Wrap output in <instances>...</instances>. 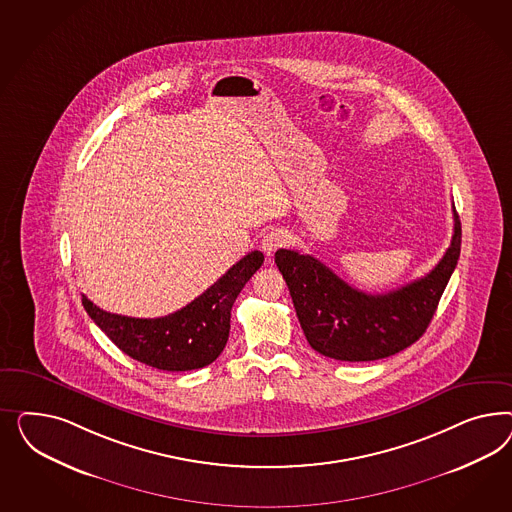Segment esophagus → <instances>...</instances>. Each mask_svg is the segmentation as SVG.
Here are the masks:
<instances>
[{
  "label": "esophagus",
  "mask_w": 512,
  "mask_h": 512,
  "mask_svg": "<svg viewBox=\"0 0 512 512\" xmlns=\"http://www.w3.org/2000/svg\"><path fill=\"white\" fill-rule=\"evenodd\" d=\"M285 242H287V233H285V231H281V229H270L268 233L264 234L263 240H261V248H263L264 253L270 257V255H274L276 249L285 246Z\"/></svg>",
  "instance_id": "34e87169"
}]
</instances>
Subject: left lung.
<instances>
[{
	"mask_svg": "<svg viewBox=\"0 0 512 512\" xmlns=\"http://www.w3.org/2000/svg\"><path fill=\"white\" fill-rule=\"evenodd\" d=\"M460 246L462 225L454 210V234L443 259L424 278L385 295L358 291L326 264L295 249H278L276 264L311 347L328 358L370 362L400 353L426 332Z\"/></svg>",
	"mask_w": 512,
	"mask_h": 512,
	"instance_id": "left-lung-1",
	"label": "left lung"
}]
</instances>
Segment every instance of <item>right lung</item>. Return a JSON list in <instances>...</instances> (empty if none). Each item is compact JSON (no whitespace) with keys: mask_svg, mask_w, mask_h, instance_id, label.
<instances>
[{"mask_svg":"<svg viewBox=\"0 0 512 512\" xmlns=\"http://www.w3.org/2000/svg\"><path fill=\"white\" fill-rule=\"evenodd\" d=\"M263 261L261 251H251L186 308L157 319L109 313L84 295L82 306L125 355L157 370L189 372L221 355L229 340L234 300Z\"/></svg>","mask_w":512,"mask_h":512,"instance_id":"obj_1","label":"right lung"}]
</instances>
